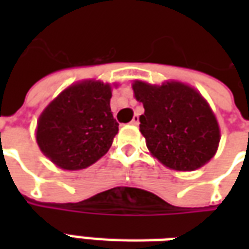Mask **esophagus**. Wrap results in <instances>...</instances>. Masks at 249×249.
Listing matches in <instances>:
<instances>
[{"label": "esophagus", "mask_w": 249, "mask_h": 249, "mask_svg": "<svg viewBox=\"0 0 249 249\" xmlns=\"http://www.w3.org/2000/svg\"><path fill=\"white\" fill-rule=\"evenodd\" d=\"M130 124H132V125H136V126H137V125L140 124V120H139V116H137V114H136L135 117L132 119V121H130Z\"/></svg>", "instance_id": "esophagus-1"}]
</instances>
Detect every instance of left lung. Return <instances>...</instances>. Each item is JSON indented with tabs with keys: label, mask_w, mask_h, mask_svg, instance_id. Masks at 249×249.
Wrapping results in <instances>:
<instances>
[{
	"label": "left lung",
	"mask_w": 249,
	"mask_h": 249,
	"mask_svg": "<svg viewBox=\"0 0 249 249\" xmlns=\"http://www.w3.org/2000/svg\"><path fill=\"white\" fill-rule=\"evenodd\" d=\"M145 112L140 132L153 156L175 171H195L214 156L220 129L212 109L200 93L183 82L151 85L133 82Z\"/></svg>",
	"instance_id": "left-lung-1"
}]
</instances>
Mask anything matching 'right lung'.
<instances>
[{
  "mask_svg": "<svg viewBox=\"0 0 249 249\" xmlns=\"http://www.w3.org/2000/svg\"><path fill=\"white\" fill-rule=\"evenodd\" d=\"M110 97L112 87L94 80L62 90L37 123L36 139L41 152L65 171L94 164L109 151L119 132Z\"/></svg>",
  "mask_w": 249,
  "mask_h": 249,
  "instance_id": "add662e5",
  "label": "right lung"
}]
</instances>
